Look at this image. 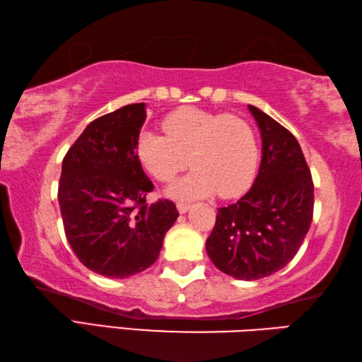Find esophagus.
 Returning a JSON list of instances; mask_svg holds the SVG:
<instances>
[{
	"mask_svg": "<svg viewBox=\"0 0 362 362\" xmlns=\"http://www.w3.org/2000/svg\"><path fill=\"white\" fill-rule=\"evenodd\" d=\"M176 208H177V211H180L181 214H185V213L189 211V208H191V205H189V204H177Z\"/></svg>",
	"mask_w": 362,
	"mask_h": 362,
	"instance_id": "34e87169",
	"label": "esophagus"
}]
</instances>
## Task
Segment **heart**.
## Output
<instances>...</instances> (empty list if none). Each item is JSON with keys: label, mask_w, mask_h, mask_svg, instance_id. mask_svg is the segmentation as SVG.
I'll use <instances>...</instances> for the list:
<instances>
[{"label": "heart", "mask_w": 362, "mask_h": 362, "mask_svg": "<svg viewBox=\"0 0 362 362\" xmlns=\"http://www.w3.org/2000/svg\"><path fill=\"white\" fill-rule=\"evenodd\" d=\"M167 135L144 130L136 156L157 181L167 182L191 165L194 170L167 189L170 197L192 200L219 194L237 197L255 180L259 163L256 132L245 119L199 107H180L163 120Z\"/></svg>", "instance_id": "1"}]
</instances>
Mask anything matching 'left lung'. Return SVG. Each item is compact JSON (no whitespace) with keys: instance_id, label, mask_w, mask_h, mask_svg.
<instances>
[{"instance_id":"1","label":"left lung","mask_w":362,"mask_h":362,"mask_svg":"<svg viewBox=\"0 0 362 362\" xmlns=\"http://www.w3.org/2000/svg\"><path fill=\"white\" fill-rule=\"evenodd\" d=\"M248 110L261 130V167L250 191L218 210L206 252L221 272L251 281L281 270L299 251L313 219V181L293 133L259 107Z\"/></svg>"}]
</instances>
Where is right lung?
Returning a JSON list of instances; mask_svg holds the SVG:
<instances>
[{"label": "right lung", "mask_w": 362, "mask_h": 362, "mask_svg": "<svg viewBox=\"0 0 362 362\" xmlns=\"http://www.w3.org/2000/svg\"><path fill=\"white\" fill-rule=\"evenodd\" d=\"M146 105L133 103L86 127L62 163L59 204L68 243L87 269L127 278L151 267L180 213L146 204L154 185L136 156Z\"/></svg>", "instance_id": "obj_1"}]
</instances>
